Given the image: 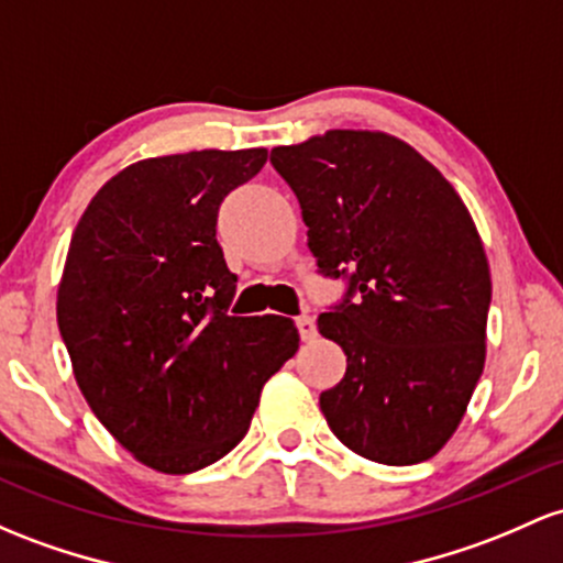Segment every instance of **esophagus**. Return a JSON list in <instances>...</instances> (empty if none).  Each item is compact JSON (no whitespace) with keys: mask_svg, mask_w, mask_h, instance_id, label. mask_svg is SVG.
<instances>
[{"mask_svg":"<svg viewBox=\"0 0 563 563\" xmlns=\"http://www.w3.org/2000/svg\"><path fill=\"white\" fill-rule=\"evenodd\" d=\"M296 329H299V336L305 339V342H312V339L318 336V325H314V318H310V314L296 318Z\"/></svg>","mask_w":563,"mask_h":563,"instance_id":"34e87169","label":"esophagus"}]
</instances>
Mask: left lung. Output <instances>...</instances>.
<instances>
[{"mask_svg":"<svg viewBox=\"0 0 563 563\" xmlns=\"http://www.w3.org/2000/svg\"><path fill=\"white\" fill-rule=\"evenodd\" d=\"M307 245L347 277L318 331L347 355L320 393L333 435L382 465H417L460 428L486 361L492 275L471 211L413 146L379 131H325L275 146Z\"/></svg>","mask_w":563,"mask_h":563,"instance_id":"1","label":"left lung"}]
</instances>
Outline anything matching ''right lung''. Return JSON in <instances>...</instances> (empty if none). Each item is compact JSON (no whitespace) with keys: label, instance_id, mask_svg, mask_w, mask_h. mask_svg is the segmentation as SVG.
Wrapping results in <instances>:
<instances>
[{"label":"right lung","instance_id":"add662e5","mask_svg":"<svg viewBox=\"0 0 563 563\" xmlns=\"http://www.w3.org/2000/svg\"><path fill=\"white\" fill-rule=\"evenodd\" d=\"M267 150L150 157L111 176L79 219L58 329L98 422L141 465L187 475L230 454L262 387L299 350L291 318H238L216 240L227 195Z\"/></svg>","mask_w":563,"mask_h":563}]
</instances>
